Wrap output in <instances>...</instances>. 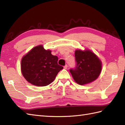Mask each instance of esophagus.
Wrapping results in <instances>:
<instances>
[{"mask_svg": "<svg viewBox=\"0 0 125 125\" xmlns=\"http://www.w3.org/2000/svg\"><path fill=\"white\" fill-rule=\"evenodd\" d=\"M67 68H68V65H67V64H66V65L64 66V69H67Z\"/></svg>", "mask_w": 125, "mask_h": 125, "instance_id": "34e87169", "label": "esophagus"}]
</instances>
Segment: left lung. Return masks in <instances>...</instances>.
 I'll use <instances>...</instances> for the list:
<instances>
[{
	"label": "left lung",
	"instance_id": "1",
	"mask_svg": "<svg viewBox=\"0 0 125 125\" xmlns=\"http://www.w3.org/2000/svg\"><path fill=\"white\" fill-rule=\"evenodd\" d=\"M76 67L70 72L74 80L79 85H85L95 81L102 71V62L89 50H76L75 52Z\"/></svg>",
	"mask_w": 125,
	"mask_h": 125
}]
</instances>
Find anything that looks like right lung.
Segmentation results:
<instances>
[{
    "mask_svg": "<svg viewBox=\"0 0 125 125\" xmlns=\"http://www.w3.org/2000/svg\"><path fill=\"white\" fill-rule=\"evenodd\" d=\"M42 45L34 47L23 56L21 62L23 76L29 83L44 86L54 81L62 66L58 64V57Z\"/></svg>",
    "mask_w": 125,
    "mask_h": 125,
    "instance_id": "add662e5",
    "label": "right lung"
}]
</instances>
